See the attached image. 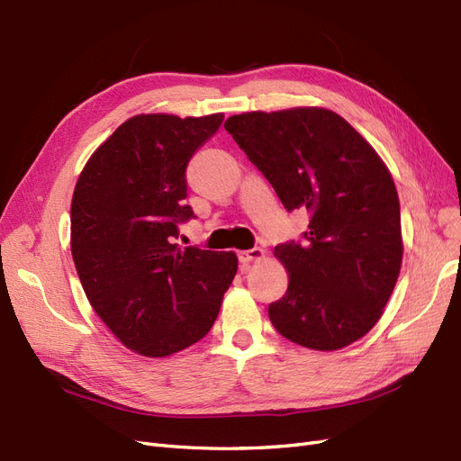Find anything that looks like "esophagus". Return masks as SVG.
I'll use <instances>...</instances> for the list:
<instances>
[{"label": "esophagus", "mask_w": 461, "mask_h": 461, "mask_svg": "<svg viewBox=\"0 0 461 461\" xmlns=\"http://www.w3.org/2000/svg\"><path fill=\"white\" fill-rule=\"evenodd\" d=\"M262 257H264V250L260 247H255V249H250V250H241L240 255H237V258H240L241 264H249L252 260H260Z\"/></svg>", "instance_id": "obj_1"}]
</instances>
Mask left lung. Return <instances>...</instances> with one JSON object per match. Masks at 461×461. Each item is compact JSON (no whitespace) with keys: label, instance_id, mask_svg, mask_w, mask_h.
Returning <instances> with one entry per match:
<instances>
[{"label":"left lung","instance_id":"left-lung-1","mask_svg":"<svg viewBox=\"0 0 461 461\" xmlns=\"http://www.w3.org/2000/svg\"><path fill=\"white\" fill-rule=\"evenodd\" d=\"M224 128L289 212L306 211L301 241L276 247L289 287L268 308L277 333L314 350L364 337L402 264L391 172L343 116L320 107L230 116Z\"/></svg>","mask_w":461,"mask_h":461}]
</instances>
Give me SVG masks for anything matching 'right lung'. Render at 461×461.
Masks as SVG:
<instances>
[{
    "mask_svg": "<svg viewBox=\"0 0 461 461\" xmlns=\"http://www.w3.org/2000/svg\"><path fill=\"white\" fill-rule=\"evenodd\" d=\"M224 114H138L86 162L70 204V249L87 301L130 350L160 358L211 331L237 274L233 252L180 249L195 218L185 168Z\"/></svg>",
    "mask_w": 461,
    "mask_h": 461,
    "instance_id": "obj_1",
    "label": "right lung"
}]
</instances>
